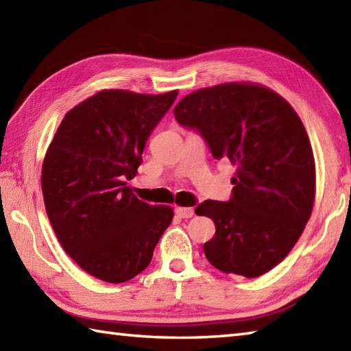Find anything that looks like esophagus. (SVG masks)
I'll use <instances>...</instances> for the list:
<instances>
[{"label": "esophagus", "mask_w": 351, "mask_h": 351, "mask_svg": "<svg viewBox=\"0 0 351 351\" xmlns=\"http://www.w3.org/2000/svg\"><path fill=\"white\" fill-rule=\"evenodd\" d=\"M175 213H176L178 217L189 219V217H191V216L195 215V210L190 208V207H176V208H175Z\"/></svg>", "instance_id": "obj_1"}]
</instances>
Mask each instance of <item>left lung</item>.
<instances>
[{
	"label": "left lung",
	"instance_id": "1",
	"mask_svg": "<svg viewBox=\"0 0 351 351\" xmlns=\"http://www.w3.org/2000/svg\"><path fill=\"white\" fill-rule=\"evenodd\" d=\"M173 114L236 167L230 201L195 210L216 225L205 257L225 274L263 276L291 252L313 210L317 175L303 121L280 94L251 82L197 89Z\"/></svg>",
	"mask_w": 351,
	"mask_h": 351
}]
</instances>
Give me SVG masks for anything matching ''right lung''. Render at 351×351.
Wrapping results in <instances>:
<instances>
[{"mask_svg": "<svg viewBox=\"0 0 351 351\" xmlns=\"http://www.w3.org/2000/svg\"><path fill=\"white\" fill-rule=\"evenodd\" d=\"M178 95L103 89L68 111L43 164L44 204L62 248L82 269L125 283L146 269L173 219L140 201L126 181Z\"/></svg>", "mask_w": 351, "mask_h": 351, "instance_id": "obj_1", "label": "right lung"}]
</instances>
